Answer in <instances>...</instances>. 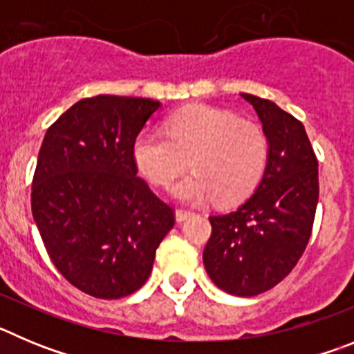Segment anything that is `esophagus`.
Returning <instances> with one entry per match:
<instances>
[{
	"label": "esophagus",
	"instance_id": "1",
	"mask_svg": "<svg viewBox=\"0 0 354 354\" xmlns=\"http://www.w3.org/2000/svg\"><path fill=\"white\" fill-rule=\"evenodd\" d=\"M192 214L193 212L187 211V209H177V211H175V218H177V221L187 220V218H189Z\"/></svg>",
	"mask_w": 354,
	"mask_h": 354
}]
</instances>
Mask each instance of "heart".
<instances>
[{"instance_id":"1","label":"heart","mask_w":354,"mask_h":354,"mask_svg":"<svg viewBox=\"0 0 354 354\" xmlns=\"http://www.w3.org/2000/svg\"><path fill=\"white\" fill-rule=\"evenodd\" d=\"M165 133L142 131L134 138L138 170L156 186H170L187 167L193 170L171 187L184 202L232 205L259 186L270 159V136L255 122L228 109L193 104L165 122Z\"/></svg>"}]
</instances>
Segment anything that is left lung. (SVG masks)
I'll list each match as a JSON object with an SVG mask.
<instances>
[{"mask_svg":"<svg viewBox=\"0 0 354 354\" xmlns=\"http://www.w3.org/2000/svg\"><path fill=\"white\" fill-rule=\"evenodd\" d=\"M270 136V159L255 193L227 214L209 216L212 232L204 266L216 286L234 296H257L298 264L314 227L317 158L298 118L257 95L241 93Z\"/></svg>","mask_w":354,"mask_h":354,"instance_id":"left-lung-1","label":"left lung"}]
</instances>
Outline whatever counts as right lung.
<instances>
[{"mask_svg":"<svg viewBox=\"0 0 354 354\" xmlns=\"http://www.w3.org/2000/svg\"><path fill=\"white\" fill-rule=\"evenodd\" d=\"M142 97L81 99L48 129L31 184V212L67 282L118 299L147 282L175 212L143 179L133 143L159 109Z\"/></svg>","mask_w":354,"mask_h":354,"instance_id":"right-lung-1","label":"right lung"}]
</instances>
